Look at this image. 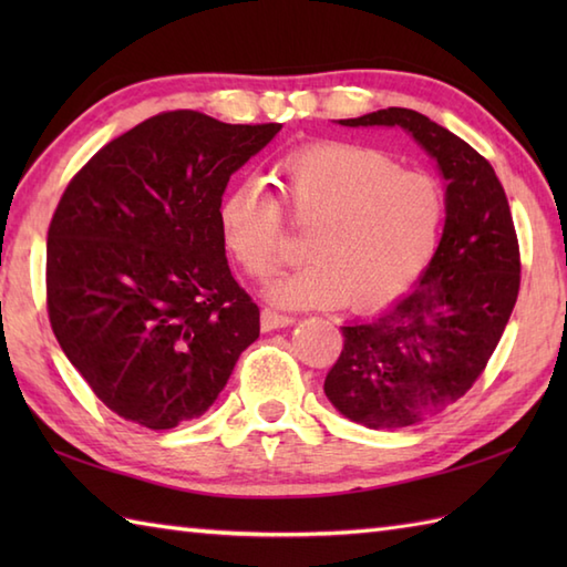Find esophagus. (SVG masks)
I'll return each mask as SVG.
<instances>
[{
    "instance_id": "1",
    "label": "esophagus",
    "mask_w": 567,
    "mask_h": 567,
    "mask_svg": "<svg viewBox=\"0 0 567 567\" xmlns=\"http://www.w3.org/2000/svg\"><path fill=\"white\" fill-rule=\"evenodd\" d=\"M290 323H295V317L292 315H285V311H277V309H270V307H265L260 311V327H262V331L282 329V327H290Z\"/></svg>"
}]
</instances>
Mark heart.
Instances as JSON below:
<instances>
[{"instance_id":"obj_1","label":"heart","mask_w":567,"mask_h":567,"mask_svg":"<svg viewBox=\"0 0 567 567\" xmlns=\"http://www.w3.org/2000/svg\"><path fill=\"white\" fill-rule=\"evenodd\" d=\"M287 216L311 228L302 268L277 277L275 302L370 309L390 302L424 270L443 221L436 179L402 171L382 151L348 141L305 143L275 165ZM226 250L252 280H265L287 248L280 197L244 177L219 202Z\"/></svg>"}]
</instances>
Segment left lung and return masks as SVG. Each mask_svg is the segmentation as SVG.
Here are the masks:
<instances>
[{"instance_id":"left-lung-1","label":"left lung","mask_w":567,"mask_h":567,"mask_svg":"<svg viewBox=\"0 0 567 567\" xmlns=\"http://www.w3.org/2000/svg\"><path fill=\"white\" fill-rule=\"evenodd\" d=\"M343 126H402L439 161L445 226L424 277L380 317L341 327L323 392L368 429H402L441 412L483 375L519 297L522 256L499 177L463 138L402 106Z\"/></svg>"}]
</instances>
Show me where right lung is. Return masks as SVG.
<instances>
[{
	"label": "right lung",
	"mask_w": 567,
	"mask_h": 567,
	"mask_svg": "<svg viewBox=\"0 0 567 567\" xmlns=\"http://www.w3.org/2000/svg\"><path fill=\"white\" fill-rule=\"evenodd\" d=\"M280 128L163 112L68 183L48 226V319L122 419L163 431L204 414L258 339L260 309L228 270L219 202Z\"/></svg>",
	"instance_id": "obj_1"
}]
</instances>
